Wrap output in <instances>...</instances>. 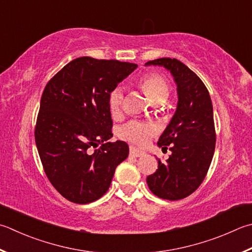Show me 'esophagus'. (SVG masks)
Masks as SVG:
<instances>
[{"label":"esophagus","mask_w":252,"mask_h":252,"mask_svg":"<svg viewBox=\"0 0 252 252\" xmlns=\"http://www.w3.org/2000/svg\"><path fill=\"white\" fill-rule=\"evenodd\" d=\"M129 155L132 156V157H136V158H138V157H141V156L145 155V151L137 149V148H135V147H130V148H129Z\"/></svg>","instance_id":"esophagus-1"}]
</instances>
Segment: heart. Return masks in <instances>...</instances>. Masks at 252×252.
<instances>
[{"instance_id": "obj_1", "label": "heart", "mask_w": 252, "mask_h": 252, "mask_svg": "<svg viewBox=\"0 0 252 252\" xmlns=\"http://www.w3.org/2000/svg\"><path fill=\"white\" fill-rule=\"evenodd\" d=\"M140 88L149 97L151 102L161 103L168 98L170 94L169 84L160 74H148L140 80ZM124 101V93L121 88L114 89L108 97V105L112 115H117L121 112ZM156 134V127L153 124L131 122L121 129V137L126 140L144 146Z\"/></svg>"}]
</instances>
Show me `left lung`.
I'll return each mask as SVG.
<instances>
[{
  "label": "left lung",
  "instance_id": "8db88e82",
  "mask_svg": "<svg viewBox=\"0 0 252 252\" xmlns=\"http://www.w3.org/2000/svg\"><path fill=\"white\" fill-rule=\"evenodd\" d=\"M145 65H159L170 71L177 85L174 115L158 140V147L171 156L158 160V169L147 178L155 195L170 201L181 200L200 187L215 151V126L212 99L202 80L178 59L160 58Z\"/></svg>",
  "mask_w": 252,
  "mask_h": 252
}]
</instances>
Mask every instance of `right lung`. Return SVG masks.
<instances>
[{
  "label": "right lung",
  "instance_id": "right-lung-1",
  "mask_svg": "<svg viewBox=\"0 0 252 252\" xmlns=\"http://www.w3.org/2000/svg\"><path fill=\"white\" fill-rule=\"evenodd\" d=\"M138 65L81 57L47 83L40 99L35 140L50 183L77 204L98 200L110 188L118 164L129 154L113 137L108 97ZM102 146L92 152L91 148Z\"/></svg>",
  "mask_w": 252,
  "mask_h": 252
}]
</instances>
